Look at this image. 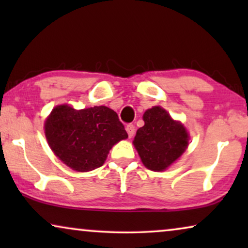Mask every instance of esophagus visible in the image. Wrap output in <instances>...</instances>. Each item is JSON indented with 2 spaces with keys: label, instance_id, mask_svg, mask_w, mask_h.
Listing matches in <instances>:
<instances>
[{
  "label": "esophagus",
  "instance_id": "34e87169",
  "mask_svg": "<svg viewBox=\"0 0 248 248\" xmlns=\"http://www.w3.org/2000/svg\"><path fill=\"white\" fill-rule=\"evenodd\" d=\"M126 132H127L128 137H130V138L133 137L134 133H135V126H134V125L133 124L126 125Z\"/></svg>",
  "mask_w": 248,
  "mask_h": 248
}]
</instances>
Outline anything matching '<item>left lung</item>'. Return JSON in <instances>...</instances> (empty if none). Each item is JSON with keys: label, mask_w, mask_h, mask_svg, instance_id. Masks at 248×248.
<instances>
[{"label": "left lung", "mask_w": 248, "mask_h": 248, "mask_svg": "<svg viewBox=\"0 0 248 248\" xmlns=\"http://www.w3.org/2000/svg\"><path fill=\"white\" fill-rule=\"evenodd\" d=\"M143 121L144 125L139 128L134 138V147L148 169L165 170L187 148V132L159 106L145 111Z\"/></svg>", "instance_id": "8db88e82"}]
</instances>
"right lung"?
<instances>
[{
	"label": "right lung",
	"instance_id": "obj_1",
	"mask_svg": "<svg viewBox=\"0 0 248 248\" xmlns=\"http://www.w3.org/2000/svg\"><path fill=\"white\" fill-rule=\"evenodd\" d=\"M48 144L57 157L77 171L104 165L111 147L128 135L113 109L94 106L76 110L61 105L45 122Z\"/></svg>",
	"mask_w": 248,
	"mask_h": 248
}]
</instances>
